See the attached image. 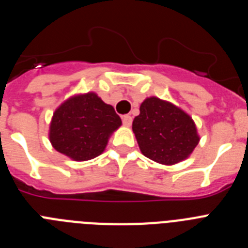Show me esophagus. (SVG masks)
Returning <instances> with one entry per match:
<instances>
[{
	"mask_svg": "<svg viewBox=\"0 0 248 248\" xmlns=\"http://www.w3.org/2000/svg\"><path fill=\"white\" fill-rule=\"evenodd\" d=\"M131 123H133V118H131V115H129V114L123 115V124H124V125L130 126Z\"/></svg>",
	"mask_w": 248,
	"mask_h": 248,
	"instance_id": "obj_1",
	"label": "esophagus"
}]
</instances>
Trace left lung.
<instances>
[{
  "label": "left lung",
  "instance_id": "left-lung-1",
  "mask_svg": "<svg viewBox=\"0 0 248 248\" xmlns=\"http://www.w3.org/2000/svg\"><path fill=\"white\" fill-rule=\"evenodd\" d=\"M133 131L141 153L165 165L186 159L200 140L185 111L155 97L141 103L140 114L133 120Z\"/></svg>",
  "mask_w": 248,
  "mask_h": 248
}]
</instances>
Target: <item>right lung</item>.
Returning a JSON list of instances; mask_svg holds the SVG:
<instances>
[{"label": "right lung", "mask_w": 248, "mask_h": 248, "mask_svg": "<svg viewBox=\"0 0 248 248\" xmlns=\"http://www.w3.org/2000/svg\"><path fill=\"white\" fill-rule=\"evenodd\" d=\"M122 125L111 105L97 94L78 95L63 103L53 114L49 139L57 151L78 161L104 151L109 135Z\"/></svg>", "instance_id": "add662e5"}]
</instances>
